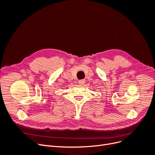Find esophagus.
I'll use <instances>...</instances> for the list:
<instances>
[{"instance_id":"esophagus-1","label":"esophagus","mask_w":155,"mask_h":155,"mask_svg":"<svg viewBox=\"0 0 155 155\" xmlns=\"http://www.w3.org/2000/svg\"><path fill=\"white\" fill-rule=\"evenodd\" d=\"M85 79H81V80H79L78 81V83H79V85H83L84 83H85Z\"/></svg>"}]
</instances>
